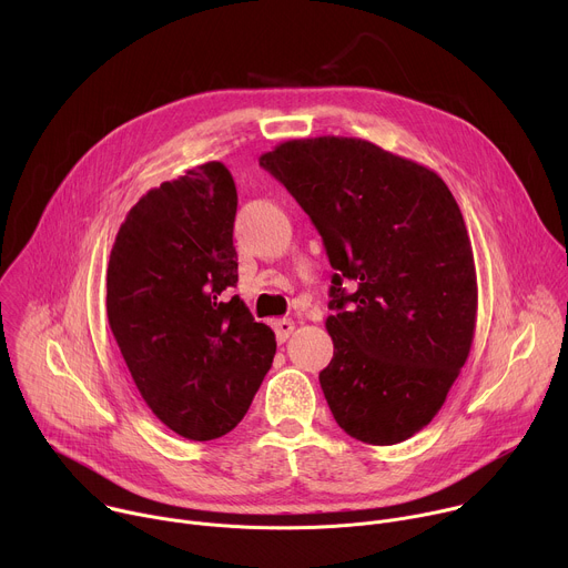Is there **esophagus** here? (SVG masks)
Returning <instances> with one entry per match:
<instances>
[{"label": "esophagus", "instance_id": "obj_1", "mask_svg": "<svg viewBox=\"0 0 568 568\" xmlns=\"http://www.w3.org/2000/svg\"><path fill=\"white\" fill-rule=\"evenodd\" d=\"M294 331V321L292 318H276L274 321V333H276V339L283 344Z\"/></svg>", "mask_w": 568, "mask_h": 568}]
</instances>
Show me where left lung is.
I'll return each instance as SVG.
<instances>
[{
	"label": "left lung",
	"mask_w": 568,
	"mask_h": 568,
	"mask_svg": "<svg viewBox=\"0 0 568 568\" xmlns=\"http://www.w3.org/2000/svg\"><path fill=\"white\" fill-rule=\"evenodd\" d=\"M261 166L310 215L337 270L335 355L318 373L337 425L368 445L412 438L440 412L476 326L474 254L452 191L348 136L285 141Z\"/></svg>",
	"instance_id": "obj_1"
}]
</instances>
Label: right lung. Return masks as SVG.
<instances>
[{
	"label": "right lung",
	"mask_w": 568,
	"mask_h": 568,
	"mask_svg": "<svg viewBox=\"0 0 568 568\" xmlns=\"http://www.w3.org/2000/svg\"><path fill=\"white\" fill-rule=\"evenodd\" d=\"M237 193L222 161L148 191L125 215L108 265V318L152 414L189 440L245 418L276 339L240 296Z\"/></svg>",
	"instance_id": "obj_1"
}]
</instances>
